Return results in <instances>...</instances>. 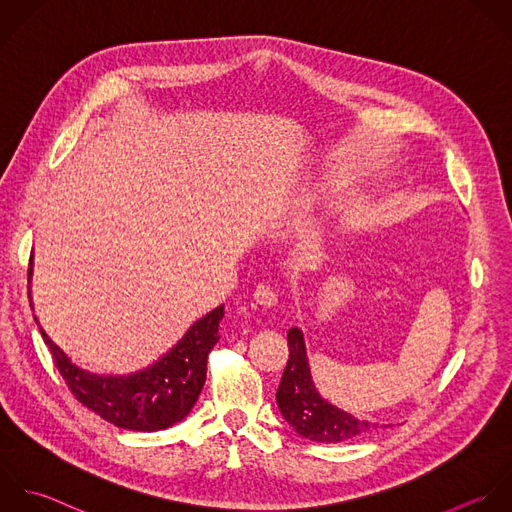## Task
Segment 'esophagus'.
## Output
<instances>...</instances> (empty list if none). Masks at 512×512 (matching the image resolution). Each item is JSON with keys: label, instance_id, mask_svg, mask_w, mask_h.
<instances>
[{"label": "esophagus", "instance_id": "esophagus-1", "mask_svg": "<svg viewBox=\"0 0 512 512\" xmlns=\"http://www.w3.org/2000/svg\"><path fill=\"white\" fill-rule=\"evenodd\" d=\"M253 299H255L257 305H261L265 309H271V307H275L279 303L277 293L269 285H257L255 291H253Z\"/></svg>", "mask_w": 512, "mask_h": 512}]
</instances>
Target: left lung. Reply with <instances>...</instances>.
<instances>
[{
    "mask_svg": "<svg viewBox=\"0 0 512 512\" xmlns=\"http://www.w3.org/2000/svg\"><path fill=\"white\" fill-rule=\"evenodd\" d=\"M287 341L289 361L277 389V405L295 433L315 443H343L391 427L357 419L325 401L311 379L303 333L293 327Z\"/></svg>",
    "mask_w": 512,
    "mask_h": 512,
    "instance_id": "1",
    "label": "left lung"
}]
</instances>
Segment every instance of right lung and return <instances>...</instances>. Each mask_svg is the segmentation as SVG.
Masks as SVG:
<instances>
[{
    "label": "right lung",
    "mask_w": 512,
    "mask_h": 512,
    "mask_svg": "<svg viewBox=\"0 0 512 512\" xmlns=\"http://www.w3.org/2000/svg\"><path fill=\"white\" fill-rule=\"evenodd\" d=\"M27 277L31 279V267ZM221 319L223 305L193 323L167 355L127 377L93 375L79 369L41 327L39 331L55 367L79 403L115 427L153 433L173 427L193 409L205 385L207 357L219 341Z\"/></svg>",
    "instance_id": "right-lung-1"
}]
</instances>
